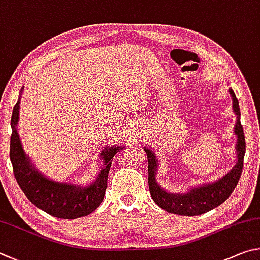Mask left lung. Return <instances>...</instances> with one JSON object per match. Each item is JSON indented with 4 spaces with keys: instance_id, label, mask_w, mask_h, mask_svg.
Here are the masks:
<instances>
[{
    "instance_id": "1",
    "label": "left lung",
    "mask_w": 260,
    "mask_h": 260,
    "mask_svg": "<svg viewBox=\"0 0 260 260\" xmlns=\"http://www.w3.org/2000/svg\"><path fill=\"white\" fill-rule=\"evenodd\" d=\"M230 93L233 99V109L238 121L235 124V135L238 136L236 152H238V162L229 174L222 177L216 183L202 185L200 187L190 189L185 194H170L163 190L155 181V171L157 161L151 149L145 148L148 158V187L152 199L158 207L168 212L176 213L181 216H198L208 212L225 202L230 195L233 193L238 185L241 172L243 169V158L245 154V139L243 127L240 121V107L239 100L236 98L234 91L230 89Z\"/></svg>"
}]
</instances>
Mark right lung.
<instances>
[{
    "instance_id": "obj_1",
    "label": "right lung",
    "mask_w": 260,
    "mask_h": 260,
    "mask_svg": "<svg viewBox=\"0 0 260 260\" xmlns=\"http://www.w3.org/2000/svg\"><path fill=\"white\" fill-rule=\"evenodd\" d=\"M19 103L18 100L11 116V140L10 160L16 180L27 199L39 209L49 215L62 219H75L88 216L102 203L107 188L108 172L111 169L113 157L118 149L116 146L105 148L100 153L104 161V168L99 172L97 180L86 187L71 184H59L41 175L30 165L28 156L22 149L17 123L19 120Z\"/></svg>"
}]
</instances>
